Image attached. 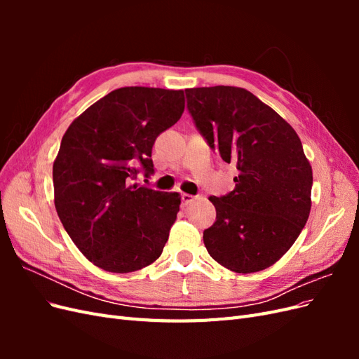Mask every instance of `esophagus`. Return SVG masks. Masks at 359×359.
Here are the masks:
<instances>
[{"mask_svg": "<svg viewBox=\"0 0 359 359\" xmlns=\"http://www.w3.org/2000/svg\"><path fill=\"white\" fill-rule=\"evenodd\" d=\"M194 199H196V198L191 196V194H187V193H182V194H181V201H182V205H184V206H187V205L191 203Z\"/></svg>", "mask_w": 359, "mask_h": 359, "instance_id": "34e87169", "label": "esophagus"}]
</instances>
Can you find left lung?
<instances>
[{
  "label": "left lung",
  "instance_id": "8db88e82",
  "mask_svg": "<svg viewBox=\"0 0 359 359\" xmlns=\"http://www.w3.org/2000/svg\"><path fill=\"white\" fill-rule=\"evenodd\" d=\"M186 97L206 144L238 169L235 189L210 198L217 215L203 231L205 247L235 273L262 271L287 252L309 219L313 172L301 140L244 88L202 86Z\"/></svg>",
  "mask_w": 359,
  "mask_h": 359
}]
</instances>
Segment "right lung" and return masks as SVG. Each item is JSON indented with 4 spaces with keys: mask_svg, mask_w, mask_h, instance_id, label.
<instances>
[{
    "mask_svg": "<svg viewBox=\"0 0 359 359\" xmlns=\"http://www.w3.org/2000/svg\"><path fill=\"white\" fill-rule=\"evenodd\" d=\"M184 112V93L126 86L90 106L62 136L53 161L60 220L82 255L109 273H133L163 252L180 211L178 193L132 184L160 133Z\"/></svg>",
    "mask_w": 359,
    "mask_h": 359,
    "instance_id": "obj_1",
    "label": "right lung"
}]
</instances>
